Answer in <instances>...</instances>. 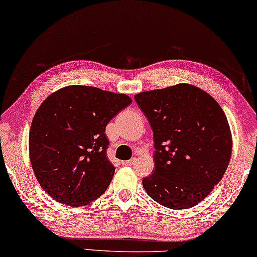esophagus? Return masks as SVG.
Returning <instances> with one entry per match:
<instances>
[{
    "mask_svg": "<svg viewBox=\"0 0 257 257\" xmlns=\"http://www.w3.org/2000/svg\"><path fill=\"white\" fill-rule=\"evenodd\" d=\"M136 163V159L135 158H132L131 160H127V161H122V165H124V166H132L133 164Z\"/></svg>",
    "mask_w": 257,
    "mask_h": 257,
    "instance_id": "1",
    "label": "esophagus"
}]
</instances>
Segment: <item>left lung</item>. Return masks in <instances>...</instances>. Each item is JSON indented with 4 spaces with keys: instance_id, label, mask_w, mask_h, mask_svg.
I'll return each mask as SVG.
<instances>
[{
    "instance_id": "1",
    "label": "left lung",
    "mask_w": 257,
    "mask_h": 257,
    "mask_svg": "<svg viewBox=\"0 0 257 257\" xmlns=\"http://www.w3.org/2000/svg\"><path fill=\"white\" fill-rule=\"evenodd\" d=\"M154 140V172L143 179L150 198L171 209L201 202L230 161L231 132L219 103L187 83L137 93Z\"/></svg>"
}]
</instances>
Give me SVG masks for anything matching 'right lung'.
<instances>
[{"label":"right lung","mask_w":257,"mask_h":257,"mask_svg":"<svg viewBox=\"0 0 257 257\" xmlns=\"http://www.w3.org/2000/svg\"><path fill=\"white\" fill-rule=\"evenodd\" d=\"M132 103L125 93L69 85L45 98L33 118L29 158L38 184L52 199L85 206L106 191L115 167L105 127Z\"/></svg>","instance_id":"1"}]
</instances>
